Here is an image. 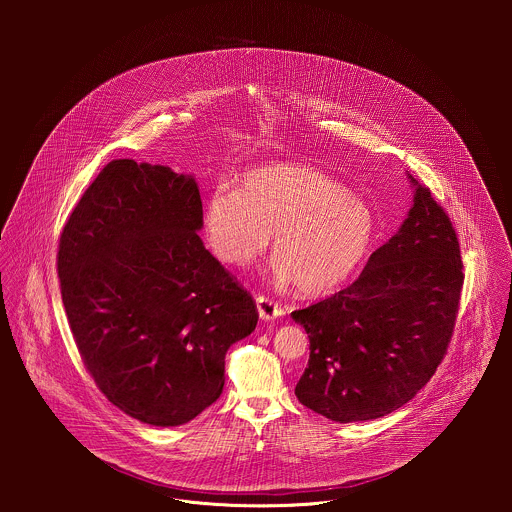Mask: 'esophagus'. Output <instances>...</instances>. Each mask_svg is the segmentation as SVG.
<instances>
[{
    "label": "esophagus",
    "mask_w": 512,
    "mask_h": 512,
    "mask_svg": "<svg viewBox=\"0 0 512 512\" xmlns=\"http://www.w3.org/2000/svg\"><path fill=\"white\" fill-rule=\"evenodd\" d=\"M256 307H258V315L264 319V321H270V319H276L284 313L282 305H278L274 299L266 297V295H256Z\"/></svg>",
    "instance_id": "obj_1"
}]
</instances>
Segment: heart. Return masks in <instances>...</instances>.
<instances>
[{"mask_svg": "<svg viewBox=\"0 0 512 512\" xmlns=\"http://www.w3.org/2000/svg\"><path fill=\"white\" fill-rule=\"evenodd\" d=\"M205 232L230 266L256 260L274 236V278L305 295L343 286L374 242L370 207L329 173L295 163L256 167L240 187H217L205 207Z\"/></svg>", "mask_w": 512, "mask_h": 512, "instance_id": "heart-1", "label": "heart"}]
</instances>
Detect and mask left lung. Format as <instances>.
Returning a JSON list of instances; mask_svg holds the SVG:
<instances>
[{
  "instance_id": "1",
  "label": "left lung",
  "mask_w": 512,
  "mask_h": 512,
  "mask_svg": "<svg viewBox=\"0 0 512 512\" xmlns=\"http://www.w3.org/2000/svg\"><path fill=\"white\" fill-rule=\"evenodd\" d=\"M463 278L455 228L432 191L416 183L408 219L370 254L363 274L293 311L309 337L297 400L341 424L404 406L447 355Z\"/></svg>"
}]
</instances>
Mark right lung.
Masks as SVG:
<instances>
[{
  "label": "right lung",
  "mask_w": 512,
  "mask_h": 512,
  "mask_svg": "<svg viewBox=\"0 0 512 512\" xmlns=\"http://www.w3.org/2000/svg\"><path fill=\"white\" fill-rule=\"evenodd\" d=\"M193 177L110 161L59 236L57 272L80 359L100 392L151 426L217 402L224 355L248 337L252 295L203 246Z\"/></svg>",
  "instance_id": "right-lung-1"
}]
</instances>
